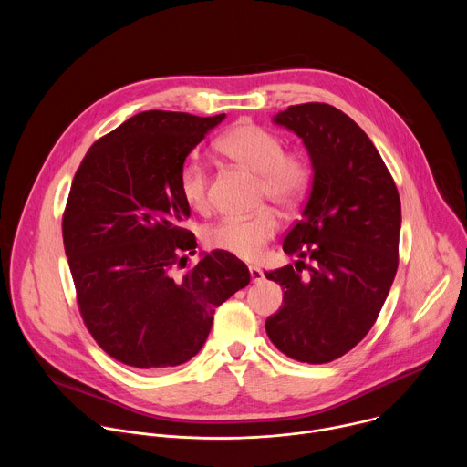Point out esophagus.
Returning <instances> with one entry per match:
<instances>
[{
    "label": "esophagus",
    "instance_id": "34e87169",
    "mask_svg": "<svg viewBox=\"0 0 467 467\" xmlns=\"http://www.w3.org/2000/svg\"><path fill=\"white\" fill-rule=\"evenodd\" d=\"M249 275H251L253 283H260L264 279V272L260 268H256V265H249Z\"/></svg>",
    "mask_w": 467,
    "mask_h": 467
}]
</instances>
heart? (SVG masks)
Returning a JSON list of instances; mask_svg holds the SVG:
<instances>
[{
  "label": "heart",
  "mask_w": 467,
  "mask_h": 467,
  "mask_svg": "<svg viewBox=\"0 0 467 467\" xmlns=\"http://www.w3.org/2000/svg\"><path fill=\"white\" fill-rule=\"evenodd\" d=\"M218 150L253 171L260 179V197H268L279 207L301 203L312 181V166L301 151H285L277 132L249 119L238 121L218 140ZM179 193L188 209H209V177L205 164L190 157L179 171ZM279 229L277 214L262 209L247 218H225L205 231L209 247L227 254L254 260Z\"/></svg>",
  "instance_id": "obj_1"
}]
</instances>
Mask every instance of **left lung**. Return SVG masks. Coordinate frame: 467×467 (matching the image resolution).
Listing matches in <instances>:
<instances>
[{
    "instance_id": "1",
    "label": "left lung",
    "mask_w": 467,
    "mask_h": 467,
    "mask_svg": "<svg viewBox=\"0 0 467 467\" xmlns=\"http://www.w3.org/2000/svg\"><path fill=\"white\" fill-rule=\"evenodd\" d=\"M303 140L312 188L283 242L297 260L264 275L283 286V306L265 319L274 346L306 364L351 351L373 327L399 264L401 202L366 132L327 103L292 105L274 116ZM307 272L303 275L302 270Z\"/></svg>"
}]
</instances>
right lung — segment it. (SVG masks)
I'll return each mask as SVG.
<instances>
[{"instance_id": "add662e5", "label": "right lung", "mask_w": 467, "mask_h": 467, "mask_svg": "<svg viewBox=\"0 0 467 467\" xmlns=\"http://www.w3.org/2000/svg\"><path fill=\"white\" fill-rule=\"evenodd\" d=\"M225 114L146 110L85 155L62 216V240L78 303L98 346L121 364L157 369L203 348L214 310L249 285V270L223 251L205 253L175 277L190 209L179 171ZM195 253V251H193ZM184 268V265H182Z\"/></svg>"}]
</instances>
